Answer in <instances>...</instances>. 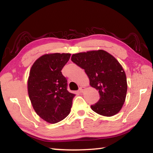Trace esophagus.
<instances>
[{"label": "esophagus", "instance_id": "esophagus-1", "mask_svg": "<svg viewBox=\"0 0 153 153\" xmlns=\"http://www.w3.org/2000/svg\"><path fill=\"white\" fill-rule=\"evenodd\" d=\"M85 89H86V88H85V87H83V86H82V87H80V88H79V92L80 93H82L83 92H84V90H85Z\"/></svg>", "mask_w": 153, "mask_h": 153}]
</instances>
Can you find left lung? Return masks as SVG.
Here are the masks:
<instances>
[{
  "label": "left lung",
  "instance_id": "left-lung-1",
  "mask_svg": "<svg viewBox=\"0 0 153 153\" xmlns=\"http://www.w3.org/2000/svg\"><path fill=\"white\" fill-rule=\"evenodd\" d=\"M71 61L84 69L90 85L98 90L100 99L92 109L100 115L111 117L120 112L126 100L128 84L122 66L113 55L103 50L79 53Z\"/></svg>",
  "mask_w": 153,
  "mask_h": 153
}]
</instances>
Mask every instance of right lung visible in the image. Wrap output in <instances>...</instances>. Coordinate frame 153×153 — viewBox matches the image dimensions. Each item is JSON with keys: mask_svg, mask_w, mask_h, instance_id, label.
<instances>
[{"mask_svg": "<svg viewBox=\"0 0 153 153\" xmlns=\"http://www.w3.org/2000/svg\"><path fill=\"white\" fill-rule=\"evenodd\" d=\"M69 53L46 54L38 58L30 69L27 92L33 109L50 123H58L70 113L74 94L67 90V81L61 70Z\"/></svg>", "mask_w": 153, "mask_h": 153, "instance_id": "1", "label": "right lung"}]
</instances>
